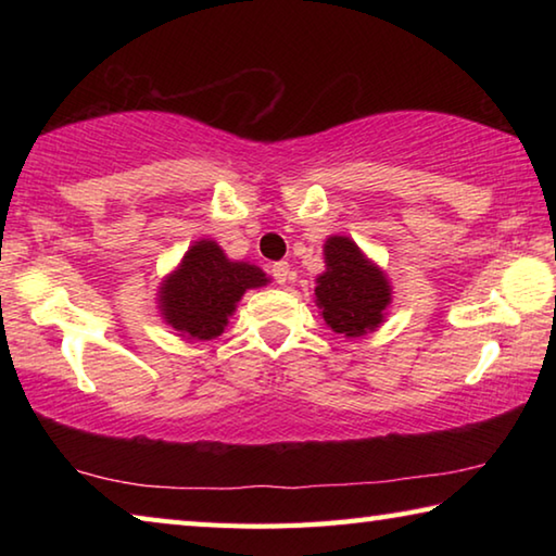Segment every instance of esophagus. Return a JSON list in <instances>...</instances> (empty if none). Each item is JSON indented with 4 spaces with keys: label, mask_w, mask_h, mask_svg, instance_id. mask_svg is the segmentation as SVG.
<instances>
[{
    "label": "esophagus",
    "mask_w": 556,
    "mask_h": 556,
    "mask_svg": "<svg viewBox=\"0 0 556 556\" xmlns=\"http://www.w3.org/2000/svg\"><path fill=\"white\" fill-rule=\"evenodd\" d=\"M289 275V262H277V265H271V277H275L277 285H287Z\"/></svg>",
    "instance_id": "1"
}]
</instances>
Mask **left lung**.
<instances>
[{
    "label": "left lung",
    "instance_id": "1",
    "mask_svg": "<svg viewBox=\"0 0 556 556\" xmlns=\"http://www.w3.org/2000/svg\"><path fill=\"white\" fill-rule=\"evenodd\" d=\"M326 271L316 277L314 301L333 333L363 338L384 324L392 285L380 265L348 235H331L324 244Z\"/></svg>",
    "mask_w": 556,
    "mask_h": 556
}]
</instances>
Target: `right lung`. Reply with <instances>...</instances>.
Listing matches in <instances>:
<instances>
[{
  "label": "right lung",
  "instance_id": "add662e5",
  "mask_svg": "<svg viewBox=\"0 0 556 556\" xmlns=\"http://www.w3.org/2000/svg\"><path fill=\"white\" fill-rule=\"evenodd\" d=\"M267 285L269 277L257 265L230 260L218 242L203 238L162 279L156 306L184 341H211L225 331L244 291Z\"/></svg>",
  "mask_w": 556,
  "mask_h": 556
}]
</instances>
